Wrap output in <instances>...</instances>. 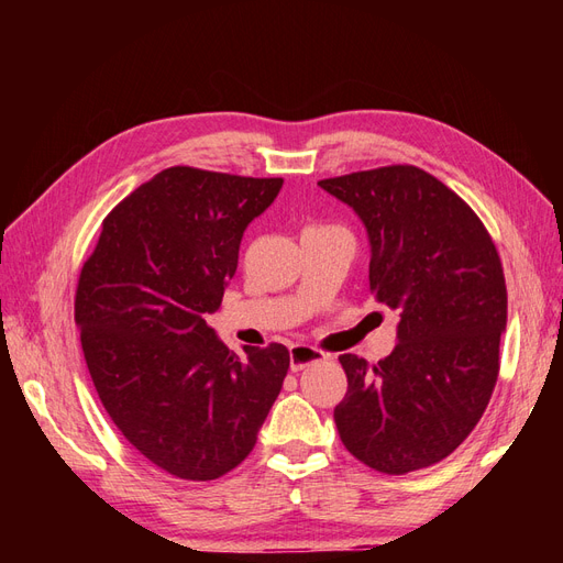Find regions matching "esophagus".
<instances>
[{
	"label": "esophagus",
	"mask_w": 563,
	"mask_h": 563,
	"mask_svg": "<svg viewBox=\"0 0 563 563\" xmlns=\"http://www.w3.org/2000/svg\"><path fill=\"white\" fill-rule=\"evenodd\" d=\"M323 360H327V354L314 350V347H310V345H294V347H291V371H294V373H298V371H302V368H308V366H312V364H319V362H323Z\"/></svg>",
	"instance_id": "34e87169"
}]
</instances>
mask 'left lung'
<instances>
[{"label": "left lung", "mask_w": 563, "mask_h": 563, "mask_svg": "<svg viewBox=\"0 0 563 563\" xmlns=\"http://www.w3.org/2000/svg\"><path fill=\"white\" fill-rule=\"evenodd\" d=\"M362 218L371 294L399 314L378 364L343 354L347 395L333 420L345 449L385 474L451 455L484 416L500 371L507 288L476 213L418 166L319 180Z\"/></svg>", "instance_id": "obj_1"}]
</instances>
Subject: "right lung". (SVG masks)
Listing matches in <instances>:
<instances>
[{
    "label": "right lung",
    "mask_w": 563,
    "mask_h": 563,
    "mask_svg": "<svg viewBox=\"0 0 563 563\" xmlns=\"http://www.w3.org/2000/svg\"><path fill=\"white\" fill-rule=\"evenodd\" d=\"M282 185L164 168L110 211L81 267L75 321L98 397L129 444L178 479L240 465L284 385V345L236 356L207 323L244 230Z\"/></svg>",
    "instance_id": "add662e5"
}]
</instances>
